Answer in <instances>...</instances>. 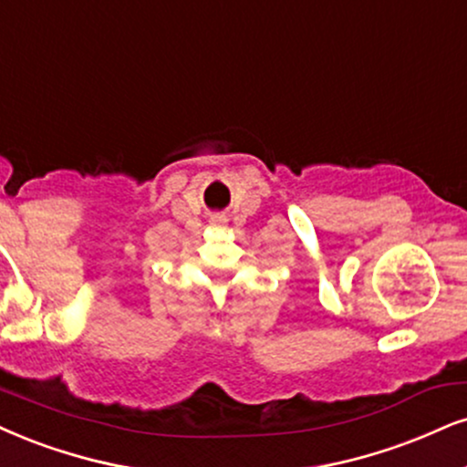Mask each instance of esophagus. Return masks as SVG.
<instances>
[{
  "label": "esophagus",
  "mask_w": 467,
  "mask_h": 467,
  "mask_svg": "<svg viewBox=\"0 0 467 467\" xmlns=\"http://www.w3.org/2000/svg\"><path fill=\"white\" fill-rule=\"evenodd\" d=\"M224 223H227V218L221 216V214H216V216H212V218H210V224H212V227H223Z\"/></svg>",
  "instance_id": "34e87169"
}]
</instances>
